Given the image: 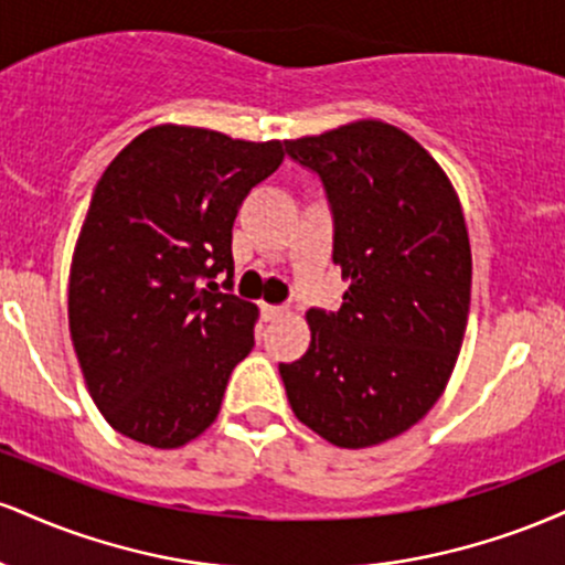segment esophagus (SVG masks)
<instances>
[{
  "instance_id": "obj_1",
  "label": "esophagus",
  "mask_w": 565,
  "mask_h": 565,
  "mask_svg": "<svg viewBox=\"0 0 565 565\" xmlns=\"http://www.w3.org/2000/svg\"><path fill=\"white\" fill-rule=\"evenodd\" d=\"M260 313L265 321H276L287 313V308H284V305H260Z\"/></svg>"
}]
</instances>
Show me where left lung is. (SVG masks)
Here are the masks:
<instances>
[{"mask_svg": "<svg viewBox=\"0 0 565 565\" xmlns=\"http://www.w3.org/2000/svg\"><path fill=\"white\" fill-rule=\"evenodd\" d=\"M287 153L319 174L350 287L337 313L308 310L310 348L278 372L302 425L366 449L417 425L451 377L470 310L468 225L438 161L385 121L287 140Z\"/></svg>", "mask_w": 565, "mask_h": 565, "instance_id": "8db88e82", "label": "left lung"}]
</instances>
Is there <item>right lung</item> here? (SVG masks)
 Returning a JSON list of instances; mask_svg holds the SVG:
<instances>
[{
  "mask_svg": "<svg viewBox=\"0 0 565 565\" xmlns=\"http://www.w3.org/2000/svg\"><path fill=\"white\" fill-rule=\"evenodd\" d=\"M281 161V140L159 125L97 180L68 327L89 395L121 436L178 449L215 423L233 366L255 348L257 308L212 278L233 276L238 206Z\"/></svg>",
  "mask_w": 565,
  "mask_h": 565,
  "instance_id": "1",
  "label": "right lung"
}]
</instances>
